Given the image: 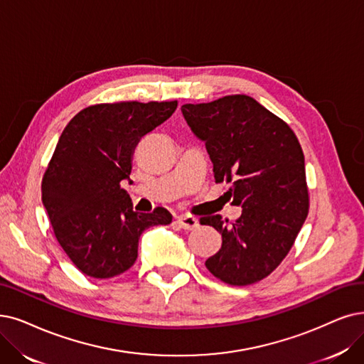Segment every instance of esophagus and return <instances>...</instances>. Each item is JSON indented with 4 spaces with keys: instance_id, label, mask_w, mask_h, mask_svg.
<instances>
[{
    "instance_id": "1",
    "label": "esophagus",
    "mask_w": 364,
    "mask_h": 364,
    "mask_svg": "<svg viewBox=\"0 0 364 364\" xmlns=\"http://www.w3.org/2000/svg\"><path fill=\"white\" fill-rule=\"evenodd\" d=\"M178 224L183 230H194L198 225V220L191 215H181L178 216Z\"/></svg>"
}]
</instances>
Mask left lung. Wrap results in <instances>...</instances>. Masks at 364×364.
Returning <instances> with one entry per match:
<instances>
[{
    "mask_svg": "<svg viewBox=\"0 0 364 364\" xmlns=\"http://www.w3.org/2000/svg\"><path fill=\"white\" fill-rule=\"evenodd\" d=\"M186 124L205 141L215 182H230L236 223L201 218L221 232V250L208 270L230 285H250L281 264L306 220L309 196L300 143L278 116L248 95L183 105Z\"/></svg>",
    "mask_w": 364,
    "mask_h": 364,
    "instance_id": "obj_1",
    "label": "left lung"
}]
</instances>
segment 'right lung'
<instances>
[{"mask_svg": "<svg viewBox=\"0 0 364 364\" xmlns=\"http://www.w3.org/2000/svg\"><path fill=\"white\" fill-rule=\"evenodd\" d=\"M178 101L90 106L58 140L41 182V200L56 240L82 273L118 276L134 264L139 239L152 225H167L164 208L139 213L122 181H129L140 139L167 121Z\"/></svg>", "mask_w": 364, "mask_h": 364, "instance_id": "1", "label": "right lung"}]
</instances>
